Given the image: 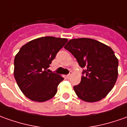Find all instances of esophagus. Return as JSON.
<instances>
[{"mask_svg":"<svg viewBox=\"0 0 127 127\" xmlns=\"http://www.w3.org/2000/svg\"><path fill=\"white\" fill-rule=\"evenodd\" d=\"M71 75H72V74H71V73H69L68 75H66V77H67V78H68V79L70 78V77H71Z\"/></svg>","mask_w":127,"mask_h":127,"instance_id":"obj_1","label":"esophagus"}]
</instances>
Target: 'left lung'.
I'll use <instances>...</instances> for the list:
<instances>
[{
  "instance_id": "obj_1",
  "label": "left lung",
  "mask_w": 127,
  "mask_h": 127,
  "mask_svg": "<svg viewBox=\"0 0 127 127\" xmlns=\"http://www.w3.org/2000/svg\"><path fill=\"white\" fill-rule=\"evenodd\" d=\"M84 68L79 84L73 87L79 99L95 102L104 98L115 85L118 60L109 46L89 38H73L64 46Z\"/></svg>"
}]
</instances>
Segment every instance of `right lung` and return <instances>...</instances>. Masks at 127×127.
Returning <instances> with one entry per match:
<instances>
[{"mask_svg": "<svg viewBox=\"0 0 127 127\" xmlns=\"http://www.w3.org/2000/svg\"><path fill=\"white\" fill-rule=\"evenodd\" d=\"M68 39L44 36L23 45L14 58V75L19 89L32 101L45 102L52 98L64 80L61 75L48 72L52 61Z\"/></svg>", "mask_w": 127, "mask_h": 127, "instance_id": "1", "label": "right lung"}]
</instances>
